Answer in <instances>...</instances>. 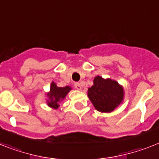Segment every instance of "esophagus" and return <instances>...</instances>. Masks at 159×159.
<instances>
[{"instance_id":"obj_1","label":"esophagus","mask_w":159,"mask_h":159,"mask_svg":"<svg viewBox=\"0 0 159 159\" xmlns=\"http://www.w3.org/2000/svg\"><path fill=\"white\" fill-rule=\"evenodd\" d=\"M74 86L77 90H82V84L79 83V82H75L74 83Z\"/></svg>"}]
</instances>
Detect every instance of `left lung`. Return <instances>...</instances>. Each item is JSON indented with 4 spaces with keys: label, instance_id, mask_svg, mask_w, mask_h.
I'll use <instances>...</instances> for the list:
<instances>
[{
    "label": "left lung",
    "instance_id": "left-lung-1",
    "mask_svg": "<svg viewBox=\"0 0 159 159\" xmlns=\"http://www.w3.org/2000/svg\"><path fill=\"white\" fill-rule=\"evenodd\" d=\"M88 96L97 110L110 112L122 102L124 90L116 81L97 76L94 85L88 89Z\"/></svg>",
    "mask_w": 159,
    "mask_h": 159
}]
</instances>
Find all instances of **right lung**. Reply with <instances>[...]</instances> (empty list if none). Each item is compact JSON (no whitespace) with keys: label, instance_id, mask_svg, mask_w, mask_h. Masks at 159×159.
Returning <instances> with one entry per match:
<instances>
[{"label":"right lung","instance_id":"right-lung-1","mask_svg":"<svg viewBox=\"0 0 159 159\" xmlns=\"http://www.w3.org/2000/svg\"><path fill=\"white\" fill-rule=\"evenodd\" d=\"M71 90V87L69 86H65V87H58V86L54 83L52 82L50 88V93L48 94L49 97V101H48V104L49 107L52 108L57 109L60 106L59 102L61 100L64 99L66 94L69 93V90Z\"/></svg>","mask_w":159,"mask_h":159}]
</instances>
